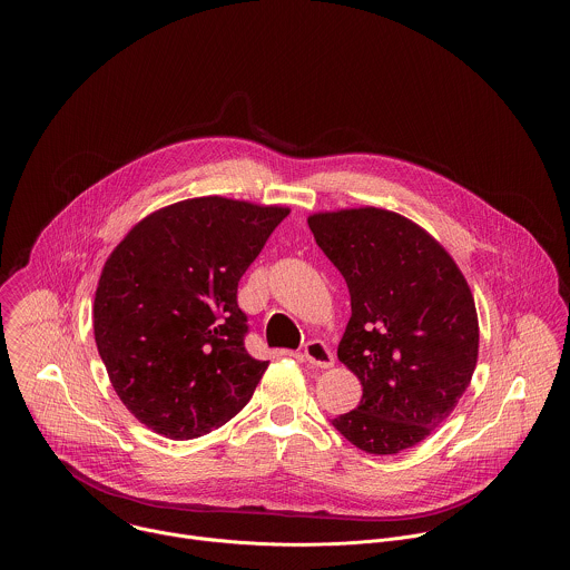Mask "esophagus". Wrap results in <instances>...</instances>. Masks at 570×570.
<instances>
[{
  "label": "esophagus",
  "mask_w": 570,
  "mask_h": 570,
  "mask_svg": "<svg viewBox=\"0 0 570 570\" xmlns=\"http://www.w3.org/2000/svg\"><path fill=\"white\" fill-rule=\"evenodd\" d=\"M303 356H305V361L309 363V365H314V367H331L333 365V353L328 351V346H326L325 342H321V340H312V342H307L305 344V348H303Z\"/></svg>",
  "instance_id": "obj_1"
}]
</instances>
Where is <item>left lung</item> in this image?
<instances>
[{"label":"left lung","instance_id":"obj_1","mask_svg":"<svg viewBox=\"0 0 570 570\" xmlns=\"http://www.w3.org/2000/svg\"><path fill=\"white\" fill-rule=\"evenodd\" d=\"M307 224L348 284L353 316L337 358L363 384L358 406L331 423L365 453H400L455 410L474 374L479 318L468 282L400 214L361 207Z\"/></svg>","mask_w":570,"mask_h":570}]
</instances>
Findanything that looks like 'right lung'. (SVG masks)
Instances as JSON below:
<instances>
[{"label": "right lung", "instance_id": "1", "mask_svg": "<svg viewBox=\"0 0 570 570\" xmlns=\"http://www.w3.org/2000/svg\"><path fill=\"white\" fill-rule=\"evenodd\" d=\"M286 207L190 198L140 219L112 249L94 301L110 384L170 440L209 434L254 395L269 361L245 351L237 286Z\"/></svg>", "mask_w": 570, "mask_h": 570}]
</instances>
